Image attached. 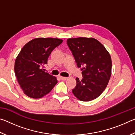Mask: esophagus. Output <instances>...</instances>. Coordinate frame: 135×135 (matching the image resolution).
I'll return each instance as SVG.
<instances>
[{
	"instance_id": "esophagus-1",
	"label": "esophagus",
	"mask_w": 135,
	"mask_h": 135,
	"mask_svg": "<svg viewBox=\"0 0 135 135\" xmlns=\"http://www.w3.org/2000/svg\"><path fill=\"white\" fill-rule=\"evenodd\" d=\"M60 78L61 80H64V81L66 80L67 79V77H61Z\"/></svg>"
}]
</instances>
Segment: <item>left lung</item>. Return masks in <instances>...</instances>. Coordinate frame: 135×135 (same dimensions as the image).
<instances>
[{
  "instance_id": "8db88e82",
  "label": "left lung",
  "mask_w": 135,
  "mask_h": 135,
  "mask_svg": "<svg viewBox=\"0 0 135 135\" xmlns=\"http://www.w3.org/2000/svg\"><path fill=\"white\" fill-rule=\"evenodd\" d=\"M67 43L83 76L81 80L76 78L77 84L73 93L81 101L96 99L103 92L110 79V55L93 38H68Z\"/></svg>"
}]
</instances>
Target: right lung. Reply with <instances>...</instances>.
Wrapping results in <instances>:
<instances>
[{
    "label": "right lung",
    "mask_w": 135,
    "mask_h": 135,
    "mask_svg": "<svg viewBox=\"0 0 135 135\" xmlns=\"http://www.w3.org/2000/svg\"><path fill=\"white\" fill-rule=\"evenodd\" d=\"M62 42L56 38H36L22 47L15 62V74L24 93L40 98L58 83L55 77L44 71L52 51Z\"/></svg>",
    "instance_id": "1"
}]
</instances>
